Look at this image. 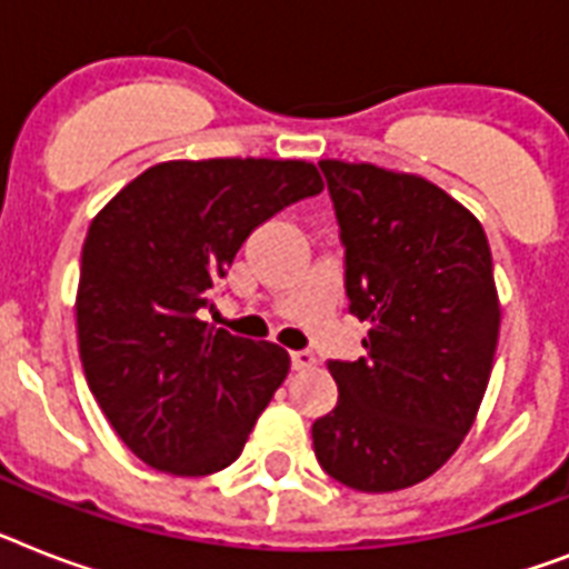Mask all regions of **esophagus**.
Returning a JSON list of instances; mask_svg holds the SVG:
<instances>
[{"label":"esophagus","instance_id":"34e87169","mask_svg":"<svg viewBox=\"0 0 569 569\" xmlns=\"http://www.w3.org/2000/svg\"><path fill=\"white\" fill-rule=\"evenodd\" d=\"M292 365L295 371H309V368H316L318 357L312 350H292Z\"/></svg>","mask_w":569,"mask_h":569}]
</instances>
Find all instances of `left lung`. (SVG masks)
<instances>
[{
  "label": "left lung",
  "instance_id": "8db88e82",
  "mask_svg": "<svg viewBox=\"0 0 569 569\" xmlns=\"http://www.w3.org/2000/svg\"><path fill=\"white\" fill-rule=\"evenodd\" d=\"M345 242L365 359L330 362L339 403L312 423L321 468L365 493L436 473L477 420L500 339V295L473 212L432 180L321 160Z\"/></svg>",
  "mask_w": 569,
  "mask_h": 569
}]
</instances>
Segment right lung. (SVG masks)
Returning a JSON list of instances; mask_svg holds the SVG:
<instances>
[{
    "label": "right lung",
    "mask_w": 569,
    "mask_h": 569,
    "mask_svg": "<svg viewBox=\"0 0 569 569\" xmlns=\"http://www.w3.org/2000/svg\"><path fill=\"white\" fill-rule=\"evenodd\" d=\"M325 189L316 163L166 160L96 212L76 292L87 386L149 468L207 477L239 459L289 353L201 321L257 224Z\"/></svg>",
    "instance_id": "obj_1"
}]
</instances>
